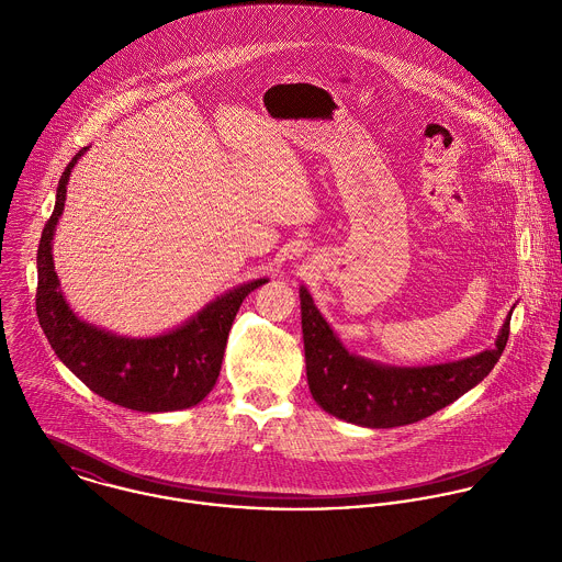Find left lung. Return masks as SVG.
<instances>
[{
  "label": "left lung",
  "instance_id": "obj_1",
  "mask_svg": "<svg viewBox=\"0 0 562 562\" xmlns=\"http://www.w3.org/2000/svg\"><path fill=\"white\" fill-rule=\"evenodd\" d=\"M306 379L315 403L330 416L370 429L418 423L482 383L499 361L508 335V313L493 348L438 366H385L350 352L300 286Z\"/></svg>",
  "mask_w": 562,
  "mask_h": 562
}]
</instances>
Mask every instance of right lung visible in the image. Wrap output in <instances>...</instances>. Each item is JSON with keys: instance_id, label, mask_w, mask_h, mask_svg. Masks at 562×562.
<instances>
[{"instance_id": "right-lung-1", "label": "right lung", "mask_w": 562, "mask_h": 562, "mask_svg": "<svg viewBox=\"0 0 562 562\" xmlns=\"http://www.w3.org/2000/svg\"><path fill=\"white\" fill-rule=\"evenodd\" d=\"M80 148L58 179L56 203L36 251V317L56 357L98 396L133 412H177L199 405L214 387L227 335L243 300L267 278L245 282L155 337H126L82 322L67 304L52 260L56 223Z\"/></svg>"}]
</instances>
